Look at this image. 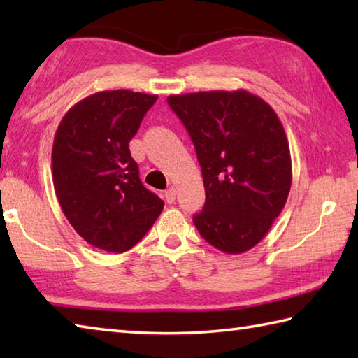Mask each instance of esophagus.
Returning <instances> with one entry per match:
<instances>
[{
	"label": "esophagus",
	"instance_id": "obj_1",
	"mask_svg": "<svg viewBox=\"0 0 358 358\" xmlns=\"http://www.w3.org/2000/svg\"><path fill=\"white\" fill-rule=\"evenodd\" d=\"M164 197H166L167 203H173L175 199H177V189H175L173 186H171V187H169V189L164 192Z\"/></svg>",
	"mask_w": 358,
	"mask_h": 358
}]
</instances>
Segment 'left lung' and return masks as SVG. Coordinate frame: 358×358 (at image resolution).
Listing matches in <instances>:
<instances>
[{"instance_id":"obj_1","label":"left lung","mask_w":358,"mask_h":358,"mask_svg":"<svg viewBox=\"0 0 358 358\" xmlns=\"http://www.w3.org/2000/svg\"><path fill=\"white\" fill-rule=\"evenodd\" d=\"M167 102L202 167L205 205L194 226L222 252L251 250L280 216L292 183L289 142L276 112L246 90L173 94Z\"/></svg>"}]
</instances>
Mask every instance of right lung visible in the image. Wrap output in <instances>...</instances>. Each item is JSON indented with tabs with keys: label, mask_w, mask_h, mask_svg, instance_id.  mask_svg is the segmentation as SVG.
<instances>
[{
	"label": "right lung",
	"mask_w": 358,
	"mask_h": 358,
	"mask_svg": "<svg viewBox=\"0 0 358 358\" xmlns=\"http://www.w3.org/2000/svg\"><path fill=\"white\" fill-rule=\"evenodd\" d=\"M156 94L99 92L72 106L52 148V178L64 216L90 245L124 252L143 238L164 202L138 178L129 142Z\"/></svg>",
	"instance_id": "add662e5"
}]
</instances>
